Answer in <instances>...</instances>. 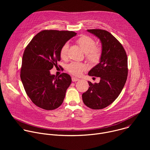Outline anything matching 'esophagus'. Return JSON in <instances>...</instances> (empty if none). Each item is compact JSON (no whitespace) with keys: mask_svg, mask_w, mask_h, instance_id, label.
<instances>
[{"mask_svg":"<svg viewBox=\"0 0 150 150\" xmlns=\"http://www.w3.org/2000/svg\"><path fill=\"white\" fill-rule=\"evenodd\" d=\"M79 79H78V78H75V77H72V82H76V81H79Z\"/></svg>","mask_w":150,"mask_h":150,"instance_id":"obj_1","label":"esophagus"}]
</instances>
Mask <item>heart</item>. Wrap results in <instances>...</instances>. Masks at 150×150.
Returning <instances> with one entry per match:
<instances>
[{
  "label": "heart",
  "mask_w": 150,
  "mask_h": 150,
  "mask_svg": "<svg viewBox=\"0 0 150 150\" xmlns=\"http://www.w3.org/2000/svg\"><path fill=\"white\" fill-rule=\"evenodd\" d=\"M76 42L85 53V57L91 64L95 65L99 62L102 50L100 46L96 45L95 40L87 35H81L76 40ZM68 43L64 44L60 50V57L62 59L66 60L68 59ZM86 68L83 63L73 62L67 67L68 71L73 75L79 76Z\"/></svg>",
  "instance_id": "obj_1"
}]
</instances>
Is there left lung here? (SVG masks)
Segmentation results:
<instances>
[{
	"mask_svg": "<svg viewBox=\"0 0 150 150\" xmlns=\"http://www.w3.org/2000/svg\"><path fill=\"white\" fill-rule=\"evenodd\" d=\"M97 37L102 44L100 63L88 75L100 77L99 83L88 81V90L82 94L83 103L92 109H102L112 104L119 96L127 76V58L120 42L104 30H88Z\"/></svg>",
	"mask_w": 150,
	"mask_h": 150,
	"instance_id": "8db88e82",
	"label": "left lung"
}]
</instances>
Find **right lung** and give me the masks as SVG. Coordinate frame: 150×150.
I'll return each instance as SVG.
<instances>
[{"instance_id": "1", "label": "right lung", "mask_w": 150, "mask_h": 150, "mask_svg": "<svg viewBox=\"0 0 150 150\" xmlns=\"http://www.w3.org/2000/svg\"><path fill=\"white\" fill-rule=\"evenodd\" d=\"M76 33L69 31L42 30L26 47L22 60L21 79L33 103L38 108L52 110L62 104L71 83L69 75H51L50 70L60 60V50Z\"/></svg>"}]
</instances>
